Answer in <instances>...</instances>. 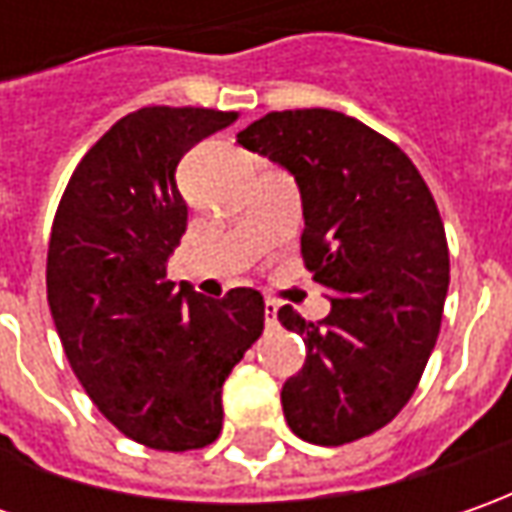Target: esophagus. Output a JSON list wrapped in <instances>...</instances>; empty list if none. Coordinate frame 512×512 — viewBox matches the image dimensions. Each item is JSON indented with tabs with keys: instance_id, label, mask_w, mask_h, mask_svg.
Wrapping results in <instances>:
<instances>
[{
	"instance_id": "obj_1",
	"label": "esophagus",
	"mask_w": 512,
	"mask_h": 512,
	"mask_svg": "<svg viewBox=\"0 0 512 512\" xmlns=\"http://www.w3.org/2000/svg\"><path fill=\"white\" fill-rule=\"evenodd\" d=\"M276 313H279V305H276L273 299H267L265 302V325L267 327H276Z\"/></svg>"
}]
</instances>
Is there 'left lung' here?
<instances>
[{"instance_id": "obj_1", "label": "left lung", "mask_w": 512, "mask_h": 512, "mask_svg": "<svg viewBox=\"0 0 512 512\" xmlns=\"http://www.w3.org/2000/svg\"><path fill=\"white\" fill-rule=\"evenodd\" d=\"M236 142L296 179L302 256L330 299L319 325L279 310L307 347L282 387L287 424L310 444L356 442L396 419L439 336L450 285L439 207L399 145L339 110H276Z\"/></svg>"}]
</instances>
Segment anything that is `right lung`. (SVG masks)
Wrapping results in <instances>:
<instances>
[{"mask_svg": "<svg viewBox=\"0 0 512 512\" xmlns=\"http://www.w3.org/2000/svg\"><path fill=\"white\" fill-rule=\"evenodd\" d=\"M236 122L207 108H142L85 153L48 247V305L99 413L153 450H199L222 430V384L265 330L253 287L207 299L168 282L187 227L176 168Z\"/></svg>", "mask_w": 512, "mask_h": 512, "instance_id": "obj_1", "label": "right lung"}]
</instances>
